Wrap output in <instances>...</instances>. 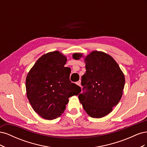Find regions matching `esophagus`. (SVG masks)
Masks as SVG:
<instances>
[{"mask_svg":"<svg viewBox=\"0 0 147 147\" xmlns=\"http://www.w3.org/2000/svg\"><path fill=\"white\" fill-rule=\"evenodd\" d=\"M76 84H77V85H78V86H81V81L80 80V81L77 82L76 83Z\"/></svg>","mask_w":147,"mask_h":147,"instance_id":"34e87169","label":"esophagus"}]
</instances>
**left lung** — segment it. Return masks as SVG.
Listing matches in <instances>:
<instances>
[{"label":"left lung","mask_w":147,"mask_h":147,"mask_svg":"<svg viewBox=\"0 0 147 147\" xmlns=\"http://www.w3.org/2000/svg\"><path fill=\"white\" fill-rule=\"evenodd\" d=\"M72 57L78 60L84 56L75 53ZM84 59L86 70L82 77V85L87 90L78 99L89 116L100 118L112 112L121 99L124 75L113 57L104 52L93 51Z\"/></svg>","instance_id":"8db88e82"}]
</instances>
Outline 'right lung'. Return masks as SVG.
<instances>
[{
  "label": "right lung",
  "mask_w": 147,
  "mask_h": 147,
  "mask_svg": "<svg viewBox=\"0 0 147 147\" xmlns=\"http://www.w3.org/2000/svg\"><path fill=\"white\" fill-rule=\"evenodd\" d=\"M66 62V56L59 51L49 52L36 61L26 77V93L30 104L45 119L60 117L69 97L81 91L80 87L70 81V70L64 67Z\"/></svg>",
  "instance_id": "1"
}]
</instances>
